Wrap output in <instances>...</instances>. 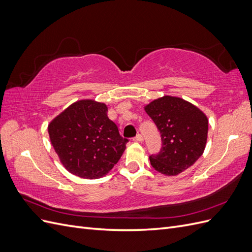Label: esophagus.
I'll list each match as a JSON object with an SVG mask.
<instances>
[{"label": "esophagus", "mask_w": 252, "mask_h": 252, "mask_svg": "<svg viewBox=\"0 0 252 252\" xmlns=\"http://www.w3.org/2000/svg\"><path fill=\"white\" fill-rule=\"evenodd\" d=\"M133 141L134 142H143L144 141V138H143V135L142 134H136V136L135 138H133Z\"/></svg>", "instance_id": "obj_1"}]
</instances>
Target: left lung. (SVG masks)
I'll return each instance as SVG.
<instances>
[{"mask_svg": "<svg viewBox=\"0 0 252 252\" xmlns=\"http://www.w3.org/2000/svg\"><path fill=\"white\" fill-rule=\"evenodd\" d=\"M161 133L162 148L149 157L154 168L165 175H178L203 155L208 133L206 114L181 97L164 95L145 106Z\"/></svg>", "mask_w": 252, "mask_h": 252, "instance_id": "8db88e82", "label": "left lung"}]
</instances>
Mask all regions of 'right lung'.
Returning <instances> with one entry per match:
<instances>
[{"instance_id": "right-lung-1", "label": "right lung", "mask_w": 252, "mask_h": 252, "mask_svg": "<svg viewBox=\"0 0 252 252\" xmlns=\"http://www.w3.org/2000/svg\"><path fill=\"white\" fill-rule=\"evenodd\" d=\"M104 103L81 100L61 112L48 125V133L61 163L83 179L107 174L126 148L118 126L107 117Z\"/></svg>"}]
</instances>
